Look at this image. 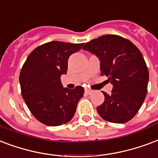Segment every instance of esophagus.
<instances>
[{
  "label": "esophagus",
  "mask_w": 158,
  "mask_h": 158,
  "mask_svg": "<svg viewBox=\"0 0 158 158\" xmlns=\"http://www.w3.org/2000/svg\"><path fill=\"white\" fill-rule=\"evenodd\" d=\"M84 91H85V93H87L88 94H92V93L94 92L91 89H89V88H85Z\"/></svg>",
  "instance_id": "1"
}]
</instances>
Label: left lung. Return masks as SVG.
<instances>
[{
    "label": "left lung",
    "mask_w": 158,
    "mask_h": 158,
    "mask_svg": "<svg viewBox=\"0 0 158 158\" xmlns=\"http://www.w3.org/2000/svg\"><path fill=\"white\" fill-rule=\"evenodd\" d=\"M83 50L98 58L101 75L108 77L113 84L110 94L103 92L104 101L97 107L99 116L115 123L129 121L140 109L148 93V69L140 50L116 35L92 40Z\"/></svg>",
    "instance_id": "obj_1"
}]
</instances>
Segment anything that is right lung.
Here are the masks:
<instances>
[{"mask_svg":"<svg viewBox=\"0 0 158 158\" xmlns=\"http://www.w3.org/2000/svg\"><path fill=\"white\" fill-rule=\"evenodd\" d=\"M84 44L51 41L29 55L20 74L21 94L31 113L47 126H60L73 118L84 88H64L60 77L68 69V60Z\"/></svg>","mask_w":158,"mask_h":158,"instance_id":"obj_1","label":"right lung"}]
</instances>
